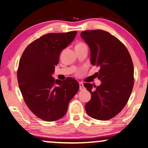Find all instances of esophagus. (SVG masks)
<instances>
[{"label": "esophagus", "mask_w": 148, "mask_h": 148, "mask_svg": "<svg viewBox=\"0 0 148 148\" xmlns=\"http://www.w3.org/2000/svg\"><path fill=\"white\" fill-rule=\"evenodd\" d=\"M79 86H80V90H82L84 88V84H83L82 82H80L79 83Z\"/></svg>", "instance_id": "obj_1"}]
</instances>
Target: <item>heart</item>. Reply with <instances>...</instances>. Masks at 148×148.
<instances>
[{"label":"heart","instance_id":"obj_1","mask_svg":"<svg viewBox=\"0 0 148 148\" xmlns=\"http://www.w3.org/2000/svg\"><path fill=\"white\" fill-rule=\"evenodd\" d=\"M85 45V44H84V43H83L80 42V43H78V44L76 45V46H78V45Z\"/></svg>","mask_w":148,"mask_h":148}]
</instances>
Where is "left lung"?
<instances>
[{
    "mask_svg": "<svg viewBox=\"0 0 148 148\" xmlns=\"http://www.w3.org/2000/svg\"><path fill=\"white\" fill-rule=\"evenodd\" d=\"M80 36L90 51V63L99 66L100 86H84L91 99L85 105L88 115L106 121L121 111L132 94L134 84V64L125 46L113 35L103 30L84 31Z\"/></svg>",
    "mask_w": 148,
    "mask_h": 148,
    "instance_id": "1",
    "label": "left lung"
}]
</instances>
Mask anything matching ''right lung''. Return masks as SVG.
Here are the masks:
<instances>
[{"mask_svg":"<svg viewBox=\"0 0 148 148\" xmlns=\"http://www.w3.org/2000/svg\"><path fill=\"white\" fill-rule=\"evenodd\" d=\"M76 34L77 32H70L43 35L30 43L21 58L17 80L23 97L31 111L46 121L63 117L79 90L75 79L62 81L52 76L62 51Z\"/></svg>","mask_w":148,"mask_h":148,"instance_id":"1","label":"right lung"}]
</instances>
